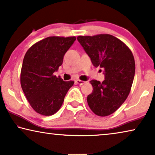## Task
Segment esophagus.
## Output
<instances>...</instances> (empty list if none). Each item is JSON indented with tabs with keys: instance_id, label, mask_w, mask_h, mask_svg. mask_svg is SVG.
<instances>
[{
	"instance_id": "obj_1",
	"label": "esophagus",
	"mask_w": 155,
	"mask_h": 155,
	"mask_svg": "<svg viewBox=\"0 0 155 155\" xmlns=\"http://www.w3.org/2000/svg\"><path fill=\"white\" fill-rule=\"evenodd\" d=\"M75 82L77 84H79V85H83L86 83V81H81V80H76Z\"/></svg>"
}]
</instances>
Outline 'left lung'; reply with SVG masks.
Wrapping results in <instances>:
<instances>
[{
  "label": "left lung",
  "instance_id": "1",
  "mask_svg": "<svg viewBox=\"0 0 155 155\" xmlns=\"http://www.w3.org/2000/svg\"><path fill=\"white\" fill-rule=\"evenodd\" d=\"M77 40L95 68L104 69L102 83L92 80V92L87 104L98 116H108L118 109L127 98L134 78L135 61L123 41L109 34L78 36Z\"/></svg>",
  "mask_w": 155,
  "mask_h": 155
}]
</instances>
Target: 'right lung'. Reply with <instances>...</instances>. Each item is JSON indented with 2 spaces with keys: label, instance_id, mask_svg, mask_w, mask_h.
Returning a JSON list of instances; mask_svg holds the SVG:
<instances>
[{
  "label": "right lung",
  "instance_id": "1",
  "mask_svg": "<svg viewBox=\"0 0 155 155\" xmlns=\"http://www.w3.org/2000/svg\"><path fill=\"white\" fill-rule=\"evenodd\" d=\"M76 37L51 36L38 41L25 54L20 81L31 107L38 114L49 116L63 104L64 97L74 85L54 74L58 70Z\"/></svg>",
  "mask_w": 155,
  "mask_h": 155
}]
</instances>
